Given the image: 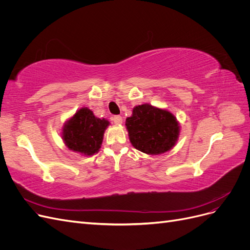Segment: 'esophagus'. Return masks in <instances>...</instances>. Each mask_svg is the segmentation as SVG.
<instances>
[{"label": "esophagus", "mask_w": 250, "mask_h": 250, "mask_svg": "<svg viewBox=\"0 0 250 250\" xmlns=\"http://www.w3.org/2000/svg\"><path fill=\"white\" fill-rule=\"evenodd\" d=\"M112 121H113V123H115L116 125H120V124H122L123 119H122V117H121V116H115V117L112 118Z\"/></svg>", "instance_id": "34e87169"}]
</instances>
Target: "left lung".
<instances>
[{
	"label": "left lung",
	"mask_w": 250,
	"mask_h": 250,
	"mask_svg": "<svg viewBox=\"0 0 250 250\" xmlns=\"http://www.w3.org/2000/svg\"><path fill=\"white\" fill-rule=\"evenodd\" d=\"M125 125L131 145L146 154L167 152L179 138L180 126L176 117L167 109L148 103L133 107Z\"/></svg>",
	"instance_id": "8db88e82"
}]
</instances>
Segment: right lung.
Returning <instances> with one entry per match:
<instances>
[{
  "mask_svg": "<svg viewBox=\"0 0 250 250\" xmlns=\"http://www.w3.org/2000/svg\"><path fill=\"white\" fill-rule=\"evenodd\" d=\"M108 125V120L97 118L89 108L82 107L63 124L62 137L65 146L74 152L94 155L101 148Z\"/></svg>",
  "mask_w": 250,
  "mask_h": 250,
  "instance_id": "obj_1",
  "label": "right lung"
}]
</instances>
